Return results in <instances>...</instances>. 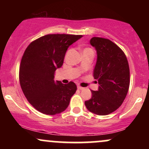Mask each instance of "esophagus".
<instances>
[{
  "mask_svg": "<svg viewBox=\"0 0 149 149\" xmlns=\"http://www.w3.org/2000/svg\"><path fill=\"white\" fill-rule=\"evenodd\" d=\"M77 88H78V90H83V89H84V88H83V87H81V86H80V85H78V86H77Z\"/></svg>",
  "mask_w": 149,
  "mask_h": 149,
  "instance_id": "obj_1",
  "label": "esophagus"
}]
</instances>
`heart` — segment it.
Returning <instances> with one entry per match:
<instances>
[{"instance_id":"1","label":"heart","mask_w":149,"mask_h":149,"mask_svg":"<svg viewBox=\"0 0 149 149\" xmlns=\"http://www.w3.org/2000/svg\"><path fill=\"white\" fill-rule=\"evenodd\" d=\"M85 49H90V48H85Z\"/></svg>"}]
</instances>
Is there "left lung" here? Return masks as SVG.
<instances>
[{"label": "left lung", "instance_id": "left-lung-1", "mask_svg": "<svg viewBox=\"0 0 149 149\" xmlns=\"http://www.w3.org/2000/svg\"><path fill=\"white\" fill-rule=\"evenodd\" d=\"M90 44L97 53L94 78L100 86L98 91L91 90L92 97L85 104L90 112L106 116L117 110L127 96L130 82L129 64L123 51L111 40L93 37Z\"/></svg>", "mask_w": 149, "mask_h": 149}]
</instances>
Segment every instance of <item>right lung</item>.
<instances>
[{
    "mask_svg": "<svg viewBox=\"0 0 149 149\" xmlns=\"http://www.w3.org/2000/svg\"><path fill=\"white\" fill-rule=\"evenodd\" d=\"M82 36L48 34L32 41L25 49L19 72L20 86L28 102L39 112L55 115L69 106L76 85L72 81L54 83V73L62 66L69 45Z\"/></svg>",
    "mask_w": 149,
    "mask_h": 149,
    "instance_id": "obj_1",
    "label": "right lung"
}]
</instances>
